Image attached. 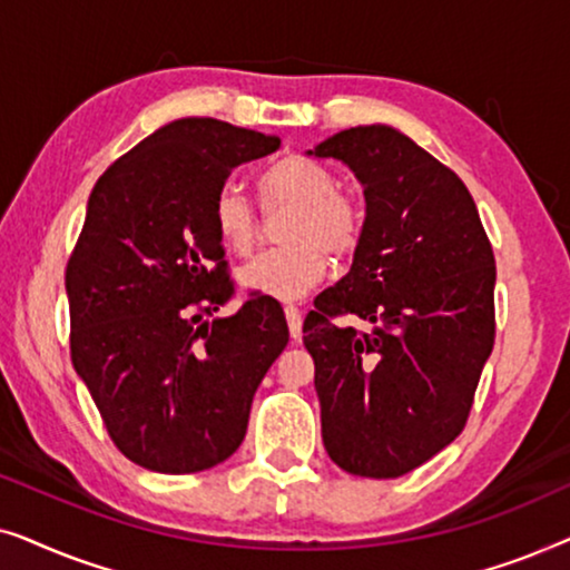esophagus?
Returning a JSON list of instances; mask_svg holds the SVG:
<instances>
[{"label":"esophagus","mask_w":570,"mask_h":570,"mask_svg":"<svg viewBox=\"0 0 570 570\" xmlns=\"http://www.w3.org/2000/svg\"><path fill=\"white\" fill-rule=\"evenodd\" d=\"M285 318H287V330H291V337L298 340L301 337V326H303V314L298 306H285Z\"/></svg>","instance_id":"obj_1"}]
</instances>
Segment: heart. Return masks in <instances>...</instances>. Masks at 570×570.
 <instances>
[{
  "label": "heart",
  "mask_w": 570,
  "mask_h": 570,
  "mask_svg": "<svg viewBox=\"0 0 570 570\" xmlns=\"http://www.w3.org/2000/svg\"><path fill=\"white\" fill-rule=\"evenodd\" d=\"M262 205L293 207L283 228V248H272L238 272L240 285L269 298H301L322 283L334 262H350L361 252L365 209L353 194L340 191V178L324 163L287 155L262 170ZM213 228L236 256H248L259 238V217L236 186H223L213 199Z\"/></svg>",
  "instance_id": "1"
}]
</instances>
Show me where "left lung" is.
I'll use <instances>...</instances> for the list:
<instances>
[{
	"mask_svg": "<svg viewBox=\"0 0 570 570\" xmlns=\"http://www.w3.org/2000/svg\"><path fill=\"white\" fill-rule=\"evenodd\" d=\"M308 155L345 163L365 194L361 252L303 322L326 454L350 474L402 478L470 417L495 342L493 246L462 178L402 131L353 127Z\"/></svg>",
	"mask_w": 570,
	"mask_h": 570,
	"instance_id": "left-lung-1",
	"label": "left lung"
}]
</instances>
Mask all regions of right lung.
Segmentation results:
<instances>
[{
    "mask_svg": "<svg viewBox=\"0 0 570 570\" xmlns=\"http://www.w3.org/2000/svg\"><path fill=\"white\" fill-rule=\"evenodd\" d=\"M277 137L178 119L114 160L92 186L67 262L69 353L114 446L153 472L191 474L240 446L264 373L291 332L279 303L233 295L213 199Z\"/></svg>",
    "mask_w": 570,
    "mask_h": 570,
    "instance_id": "right-lung-1",
    "label": "right lung"
}]
</instances>
